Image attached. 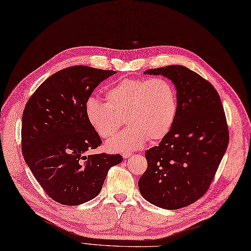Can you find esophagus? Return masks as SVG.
<instances>
[{
    "label": "esophagus",
    "mask_w": 251,
    "mask_h": 251,
    "mask_svg": "<svg viewBox=\"0 0 251 251\" xmlns=\"http://www.w3.org/2000/svg\"><path fill=\"white\" fill-rule=\"evenodd\" d=\"M122 156L124 157V158H125V159H127V158H128V157H130V156H131V153H130V152H123Z\"/></svg>",
    "instance_id": "1"
}]
</instances>
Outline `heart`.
Segmentation results:
<instances>
[{
  "label": "heart",
  "mask_w": 251,
  "mask_h": 251,
  "mask_svg": "<svg viewBox=\"0 0 251 251\" xmlns=\"http://www.w3.org/2000/svg\"><path fill=\"white\" fill-rule=\"evenodd\" d=\"M106 100L89 97L85 104L88 122L102 137L113 136L124 124L129 127L107 143L114 151L134 150L169 133L177 114V94L164 78H126L106 92Z\"/></svg>",
  "instance_id": "heart-1"
}]
</instances>
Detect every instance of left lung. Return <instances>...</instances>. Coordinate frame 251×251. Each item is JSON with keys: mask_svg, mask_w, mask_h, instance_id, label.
<instances>
[{"mask_svg": "<svg viewBox=\"0 0 251 251\" xmlns=\"http://www.w3.org/2000/svg\"><path fill=\"white\" fill-rule=\"evenodd\" d=\"M145 74L173 81L177 114L159 145L146 151L148 168L138 188L157 207L180 209L201 199L214 179L229 140L226 114L215 88L186 67L171 65Z\"/></svg>", "mask_w": 251, "mask_h": 251, "instance_id": "1", "label": "left lung"}]
</instances>
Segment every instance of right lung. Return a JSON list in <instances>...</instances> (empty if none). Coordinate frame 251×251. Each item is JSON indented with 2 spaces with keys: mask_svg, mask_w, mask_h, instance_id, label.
Instances as JSON below:
<instances>
[{
  "mask_svg": "<svg viewBox=\"0 0 251 251\" xmlns=\"http://www.w3.org/2000/svg\"><path fill=\"white\" fill-rule=\"evenodd\" d=\"M113 70L76 65L44 80L26 102L22 122L25 161L43 190L62 205L76 206L98 196L120 154H93L101 138L88 122L85 104Z\"/></svg>",
  "mask_w": 251,
  "mask_h": 251,
  "instance_id": "obj_1",
  "label": "right lung"
}]
</instances>
